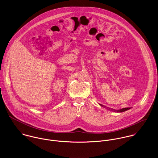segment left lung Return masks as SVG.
<instances>
[{
	"label": "left lung",
	"instance_id": "1",
	"mask_svg": "<svg viewBox=\"0 0 158 158\" xmlns=\"http://www.w3.org/2000/svg\"><path fill=\"white\" fill-rule=\"evenodd\" d=\"M99 105L104 108H106L107 110H111V111H113V112H125L126 111L129 109H131V107H126V108H123V109H118V110H115V109H111V108H109V107H106L104 106V105H102L101 104H99Z\"/></svg>",
	"mask_w": 158,
	"mask_h": 158
}]
</instances>
